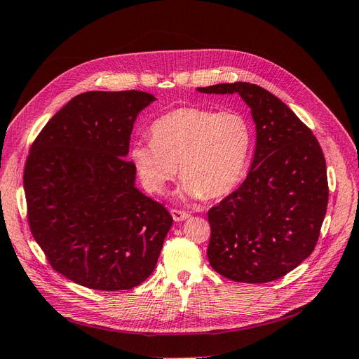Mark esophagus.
Masks as SVG:
<instances>
[{"label":"esophagus","mask_w":359,"mask_h":359,"mask_svg":"<svg viewBox=\"0 0 359 359\" xmlns=\"http://www.w3.org/2000/svg\"><path fill=\"white\" fill-rule=\"evenodd\" d=\"M171 216L175 219V222H182V220H187L191 215L187 213V211H182V210H176V208H171Z\"/></svg>","instance_id":"1"}]
</instances>
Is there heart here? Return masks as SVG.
<instances>
[{
  "mask_svg": "<svg viewBox=\"0 0 359 359\" xmlns=\"http://www.w3.org/2000/svg\"><path fill=\"white\" fill-rule=\"evenodd\" d=\"M251 140L241 112L183 106L156 118L151 142L133 143L130 158L151 192L161 194L179 167L183 195L219 198L241 180Z\"/></svg>",
  "mask_w": 359,
  "mask_h": 359,
  "instance_id": "obj_1",
  "label": "heart"
}]
</instances>
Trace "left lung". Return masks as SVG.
<instances>
[{"label":"left lung","mask_w":359,"mask_h":359,"mask_svg":"<svg viewBox=\"0 0 359 359\" xmlns=\"http://www.w3.org/2000/svg\"><path fill=\"white\" fill-rule=\"evenodd\" d=\"M238 93L256 123V151L247 179L208 210L211 268L236 283L280 280L311 256L328 203L320 143L288 106L250 83L196 88Z\"/></svg>","instance_id":"left-lung-1"}]
</instances>
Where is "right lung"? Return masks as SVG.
<instances>
[{
  "label": "right lung",
  "mask_w": 359,
  "mask_h": 359,
  "mask_svg": "<svg viewBox=\"0 0 359 359\" xmlns=\"http://www.w3.org/2000/svg\"><path fill=\"white\" fill-rule=\"evenodd\" d=\"M149 93L87 91L34 140L23 187L32 236L68 280L93 290H130L158 262L172 217L136 187L128 155L133 124Z\"/></svg>",
  "instance_id": "add662e5"
}]
</instances>
